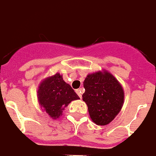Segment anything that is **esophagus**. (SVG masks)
<instances>
[{
    "label": "esophagus",
    "mask_w": 156,
    "mask_h": 156,
    "mask_svg": "<svg viewBox=\"0 0 156 156\" xmlns=\"http://www.w3.org/2000/svg\"><path fill=\"white\" fill-rule=\"evenodd\" d=\"M76 92L77 93V95H79L80 98H81V97H82V92H83L82 88H80V89L76 90Z\"/></svg>",
    "instance_id": "34e87169"
}]
</instances>
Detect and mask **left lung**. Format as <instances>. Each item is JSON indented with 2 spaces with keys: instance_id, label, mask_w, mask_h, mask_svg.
Listing matches in <instances>:
<instances>
[{
  "instance_id": "1",
  "label": "left lung",
  "mask_w": 156,
  "mask_h": 156,
  "mask_svg": "<svg viewBox=\"0 0 156 156\" xmlns=\"http://www.w3.org/2000/svg\"><path fill=\"white\" fill-rule=\"evenodd\" d=\"M82 99L92 121L98 126L111 123L123 106L125 92L115 77L105 70L87 75Z\"/></svg>"
}]
</instances>
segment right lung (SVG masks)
Returning a JSON list of instances; mask_svg holds the SVG:
<instances>
[{
  "instance_id": "obj_1",
  "label": "right lung",
  "mask_w": 156,
  "mask_h": 156,
  "mask_svg": "<svg viewBox=\"0 0 156 156\" xmlns=\"http://www.w3.org/2000/svg\"><path fill=\"white\" fill-rule=\"evenodd\" d=\"M37 99L42 110L56 120L70 102L80 97L63 80L62 75L56 73L41 80L38 86Z\"/></svg>"
}]
</instances>
